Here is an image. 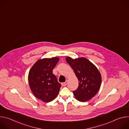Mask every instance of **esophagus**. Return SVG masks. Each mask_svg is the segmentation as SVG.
Here are the masks:
<instances>
[{
	"label": "esophagus",
	"instance_id": "obj_1",
	"mask_svg": "<svg viewBox=\"0 0 129 129\" xmlns=\"http://www.w3.org/2000/svg\"><path fill=\"white\" fill-rule=\"evenodd\" d=\"M67 83H68V82H67V81H66L65 82L62 83H61V85H62L63 86H65L67 84Z\"/></svg>",
	"mask_w": 129,
	"mask_h": 129
}]
</instances>
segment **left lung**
<instances>
[{
    "label": "left lung",
    "instance_id": "8db88e82",
    "mask_svg": "<svg viewBox=\"0 0 129 129\" xmlns=\"http://www.w3.org/2000/svg\"><path fill=\"white\" fill-rule=\"evenodd\" d=\"M79 80V86L73 91L76 99L85 102L94 96L100 88L102 77L96 66L85 58L73 59L66 58Z\"/></svg>",
    "mask_w": 129,
    "mask_h": 129
}]
</instances>
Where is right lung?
I'll return each instance as SVG.
<instances>
[{
  "instance_id": "add662e5",
  "label": "right lung",
  "mask_w": 129,
  "mask_h": 129,
  "mask_svg": "<svg viewBox=\"0 0 129 129\" xmlns=\"http://www.w3.org/2000/svg\"><path fill=\"white\" fill-rule=\"evenodd\" d=\"M59 60L57 57L39 60L29 71L28 79L32 92L37 98L46 103L56 98L61 87L52 73Z\"/></svg>"
}]
</instances>
